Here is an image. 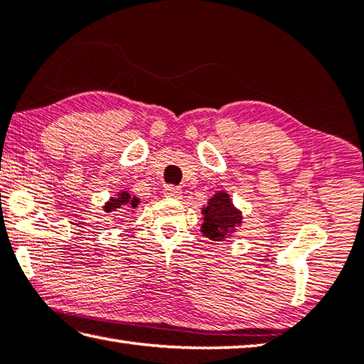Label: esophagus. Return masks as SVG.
<instances>
[{
    "mask_svg": "<svg viewBox=\"0 0 364 364\" xmlns=\"http://www.w3.org/2000/svg\"><path fill=\"white\" fill-rule=\"evenodd\" d=\"M164 196L166 198H173V200H179L182 196V190L179 187H173V185H168V187H164Z\"/></svg>",
    "mask_w": 364,
    "mask_h": 364,
    "instance_id": "34e87169",
    "label": "esophagus"
}]
</instances>
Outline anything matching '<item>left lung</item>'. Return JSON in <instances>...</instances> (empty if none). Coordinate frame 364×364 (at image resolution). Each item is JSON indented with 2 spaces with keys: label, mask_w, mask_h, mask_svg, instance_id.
Segmentation results:
<instances>
[{
  "label": "left lung",
  "mask_w": 364,
  "mask_h": 364,
  "mask_svg": "<svg viewBox=\"0 0 364 364\" xmlns=\"http://www.w3.org/2000/svg\"><path fill=\"white\" fill-rule=\"evenodd\" d=\"M201 214L204 215L201 232L215 242L226 241L242 225V212L232 204L230 193L225 190L215 191L201 209Z\"/></svg>",
  "instance_id": "left-lung-1"
}]
</instances>
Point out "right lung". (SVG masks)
Returning <instances> with one entry per match:
<instances>
[{"mask_svg": "<svg viewBox=\"0 0 364 364\" xmlns=\"http://www.w3.org/2000/svg\"><path fill=\"white\" fill-rule=\"evenodd\" d=\"M139 198L129 195L128 190L117 191V195L109 198V201L102 205L106 214H111V212H125V210H134L139 204Z\"/></svg>", "mask_w": 364, "mask_h": 364, "instance_id": "add662e5", "label": "right lung"}]
</instances>
